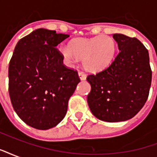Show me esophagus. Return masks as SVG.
<instances>
[{"mask_svg":"<svg viewBox=\"0 0 157 157\" xmlns=\"http://www.w3.org/2000/svg\"><path fill=\"white\" fill-rule=\"evenodd\" d=\"M78 75H79V77H80V79L81 80H86V75L84 72L82 71H79L78 72Z\"/></svg>","mask_w":157,"mask_h":157,"instance_id":"esophagus-1","label":"esophagus"}]
</instances>
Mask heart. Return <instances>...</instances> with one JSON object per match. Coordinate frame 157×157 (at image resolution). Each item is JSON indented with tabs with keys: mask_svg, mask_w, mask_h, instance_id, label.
<instances>
[{
	"mask_svg": "<svg viewBox=\"0 0 157 157\" xmlns=\"http://www.w3.org/2000/svg\"><path fill=\"white\" fill-rule=\"evenodd\" d=\"M116 50L115 40L108 35L74 39L70 42L69 46L59 49L70 63L75 62L76 59H82L84 68L92 72L108 67L114 59Z\"/></svg>",
	"mask_w": 157,
	"mask_h": 157,
	"instance_id": "obj_1",
	"label": "heart"
}]
</instances>
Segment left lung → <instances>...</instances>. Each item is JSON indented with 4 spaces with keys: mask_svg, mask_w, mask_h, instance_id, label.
Here are the masks:
<instances>
[{
    "mask_svg": "<svg viewBox=\"0 0 157 157\" xmlns=\"http://www.w3.org/2000/svg\"><path fill=\"white\" fill-rule=\"evenodd\" d=\"M118 52L111 65L86 77L87 96L93 115L106 122H120L135 116L145 105L151 84L148 50L136 38L115 33Z\"/></svg>",
    "mask_w": 157,
    "mask_h": 157,
    "instance_id": "left-lung-1",
    "label": "left lung"
}]
</instances>
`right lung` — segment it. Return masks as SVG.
<instances>
[{"mask_svg": "<svg viewBox=\"0 0 157 157\" xmlns=\"http://www.w3.org/2000/svg\"><path fill=\"white\" fill-rule=\"evenodd\" d=\"M69 37L55 30L36 29L18 41L8 69L9 95L22 121L48 129L65 118L68 101L80 82L77 71L63 64L55 48Z\"/></svg>", "mask_w": 157, "mask_h": 157, "instance_id": "add662e5", "label": "right lung"}]
</instances>
